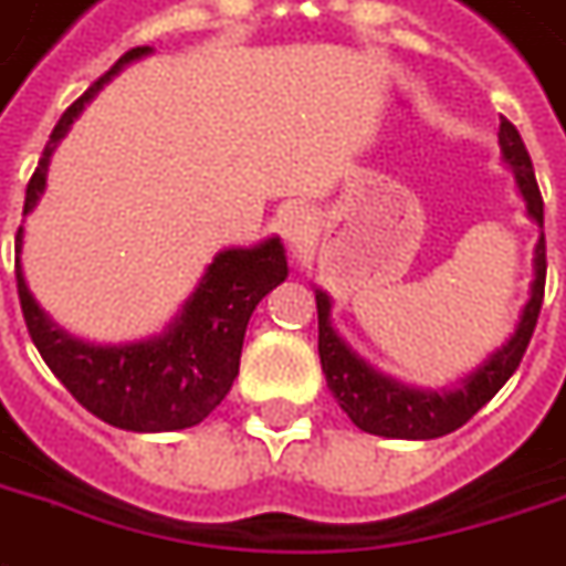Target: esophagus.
Masks as SVG:
<instances>
[{
	"mask_svg": "<svg viewBox=\"0 0 566 566\" xmlns=\"http://www.w3.org/2000/svg\"><path fill=\"white\" fill-rule=\"evenodd\" d=\"M282 232L284 239L294 244V248H303L312 239V232H315V220H312L306 208H291L282 217Z\"/></svg>",
	"mask_w": 566,
	"mask_h": 566,
	"instance_id": "obj_1",
	"label": "esophagus"
}]
</instances>
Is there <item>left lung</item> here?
Masks as SVG:
<instances>
[{
    "label": "left lung",
    "mask_w": 566,
    "mask_h": 566,
    "mask_svg": "<svg viewBox=\"0 0 566 566\" xmlns=\"http://www.w3.org/2000/svg\"><path fill=\"white\" fill-rule=\"evenodd\" d=\"M500 153L505 168L515 177L517 196L524 199L527 217L543 229V196L533 177V165L521 134L515 125L503 118L500 122ZM545 287V239L539 232V242L533 248V279L527 291V303L517 315L515 331L509 334L503 346L490 352L488 358L469 370L444 389H420L407 386L401 379L382 374L374 365H367L358 352L352 349L346 339L339 337L334 327V300L327 291L315 287V306H318V355L322 370L327 377V389L334 392L337 405L346 410L361 432L379 434V438H405V441H429L441 434L457 432L460 426L475 417L481 407L488 405L493 395L505 386L524 358V349L533 337V327L539 318Z\"/></svg>",
    "instance_id": "left-lung-1"
}]
</instances>
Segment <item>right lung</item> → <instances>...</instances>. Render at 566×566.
Wrapping results in <instances>:
<instances>
[{"mask_svg": "<svg viewBox=\"0 0 566 566\" xmlns=\"http://www.w3.org/2000/svg\"><path fill=\"white\" fill-rule=\"evenodd\" d=\"M146 54H153L149 45L125 51L113 70L63 113L27 187L23 214H30L42 199L49 187L51 156L85 104L128 63ZM21 251L23 227L18 229V294L35 349L78 405L128 432H177L199 426L239 377L244 331L256 303L287 279V254L279 235L251 248H223L161 334L101 346L70 334L39 306L23 275Z\"/></svg>", "mask_w": 566, "mask_h": 566, "instance_id": "1", "label": "right lung"}]
</instances>
